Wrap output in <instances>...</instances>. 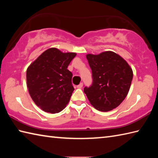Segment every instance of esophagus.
<instances>
[{"instance_id":"34e87169","label":"esophagus","mask_w":158,"mask_h":158,"mask_svg":"<svg viewBox=\"0 0 158 158\" xmlns=\"http://www.w3.org/2000/svg\"><path fill=\"white\" fill-rule=\"evenodd\" d=\"M77 88H79V89H81L83 88V83H80V84H79L77 86Z\"/></svg>"}]
</instances>
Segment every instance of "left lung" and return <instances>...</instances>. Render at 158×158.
<instances>
[{
  "label": "left lung",
  "instance_id": "8db88e82",
  "mask_svg": "<svg viewBox=\"0 0 158 158\" xmlns=\"http://www.w3.org/2000/svg\"><path fill=\"white\" fill-rule=\"evenodd\" d=\"M92 71L93 83L84 88L90 104L100 111L117 108L128 94L133 77L130 66L117 53L106 51L86 55Z\"/></svg>",
  "mask_w": 158,
  "mask_h": 158
}]
</instances>
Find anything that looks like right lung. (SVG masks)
Instances as JSON below:
<instances>
[{
    "label": "right lung",
    "mask_w": 158,
    "mask_h": 158,
    "mask_svg": "<svg viewBox=\"0 0 158 158\" xmlns=\"http://www.w3.org/2000/svg\"><path fill=\"white\" fill-rule=\"evenodd\" d=\"M52 48L43 52L26 70V85L33 101L43 111L59 113L70 101L74 88L73 74L67 69L76 56Z\"/></svg>",
    "instance_id": "1"
}]
</instances>
